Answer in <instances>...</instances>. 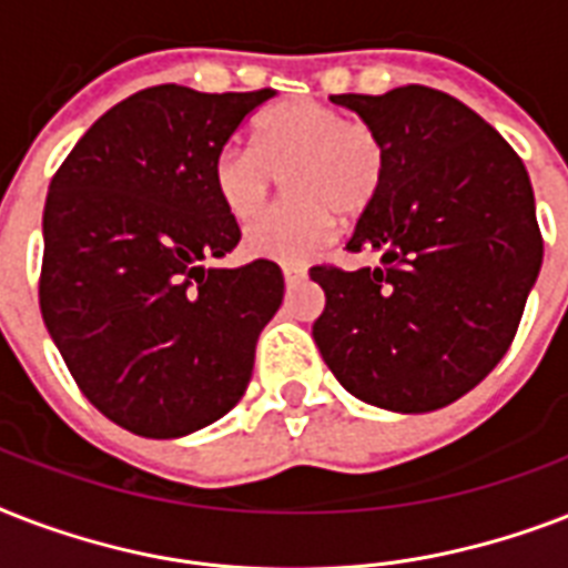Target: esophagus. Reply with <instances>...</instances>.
<instances>
[{"instance_id":"34e87169","label":"esophagus","mask_w":568,"mask_h":568,"mask_svg":"<svg viewBox=\"0 0 568 568\" xmlns=\"http://www.w3.org/2000/svg\"><path fill=\"white\" fill-rule=\"evenodd\" d=\"M283 280L285 285H297L306 280V267L301 265H283Z\"/></svg>"}]
</instances>
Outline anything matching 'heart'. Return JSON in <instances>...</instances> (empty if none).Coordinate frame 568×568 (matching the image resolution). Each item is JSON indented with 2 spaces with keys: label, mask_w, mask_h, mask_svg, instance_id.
<instances>
[{
  "label": "heart",
  "mask_w": 568,
  "mask_h": 568,
  "mask_svg": "<svg viewBox=\"0 0 568 568\" xmlns=\"http://www.w3.org/2000/svg\"><path fill=\"white\" fill-rule=\"evenodd\" d=\"M285 176L294 203L271 209L244 232V253L297 265L327 247L336 214L359 217L386 182V146L368 123L318 100H285L253 123V146L226 144L212 159V189L232 221L262 212L271 180Z\"/></svg>",
  "instance_id": "heart-1"
}]
</instances>
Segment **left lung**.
<instances>
[{"instance_id":"obj_1","label":"left lung","mask_w":568,"mask_h":568,"mask_svg":"<svg viewBox=\"0 0 568 568\" xmlns=\"http://www.w3.org/2000/svg\"><path fill=\"white\" fill-rule=\"evenodd\" d=\"M329 100L377 132L386 182L347 241L379 265L310 271L327 297L312 336L354 397L433 413L493 372L519 329L542 265L528 171L480 114L424 84Z\"/></svg>"}]
</instances>
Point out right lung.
Listing matches in <instances>:
<instances>
[{"label":"right lung","mask_w":568,"mask_h":568,"mask_svg":"<svg viewBox=\"0 0 568 568\" xmlns=\"http://www.w3.org/2000/svg\"><path fill=\"white\" fill-rule=\"evenodd\" d=\"M274 91L159 84L105 111L49 182L40 315L84 397L129 433L176 439L239 404L283 271L214 267L241 239L212 159Z\"/></svg>","instance_id":"add662e5"}]
</instances>
